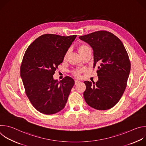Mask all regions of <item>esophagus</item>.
I'll return each instance as SVG.
<instances>
[{
    "label": "esophagus",
    "mask_w": 146,
    "mask_h": 146,
    "mask_svg": "<svg viewBox=\"0 0 146 146\" xmlns=\"http://www.w3.org/2000/svg\"><path fill=\"white\" fill-rule=\"evenodd\" d=\"M80 81H78V80H75V85H77V84H78V83H80Z\"/></svg>",
    "instance_id": "esophagus-1"
}]
</instances>
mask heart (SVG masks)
I'll return each mask as SVG.
<instances>
[{
	"label": "heart",
	"mask_w": 146,
	"mask_h": 146,
	"mask_svg": "<svg viewBox=\"0 0 146 146\" xmlns=\"http://www.w3.org/2000/svg\"><path fill=\"white\" fill-rule=\"evenodd\" d=\"M88 47H88L87 46H86V45H82V46H80V48H79V51H81V50H84V49H86V48H88ZM66 55H67V54H66L65 56H66ZM74 73V74H75L76 76H78L80 75V70H76V71H75Z\"/></svg>",
	"instance_id": "obj_1"
}]
</instances>
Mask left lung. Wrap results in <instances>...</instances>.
Masks as SVG:
<instances>
[{
	"instance_id": "1",
	"label": "left lung",
	"mask_w": 146,
	"mask_h": 146,
	"mask_svg": "<svg viewBox=\"0 0 146 146\" xmlns=\"http://www.w3.org/2000/svg\"><path fill=\"white\" fill-rule=\"evenodd\" d=\"M94 51V68L97 67L98 81L84 82V98L91 108L106 110L118 102L126 88L131 62L122 41L106 31H96L79 37Z\"/></svg>"
}]
</instances>
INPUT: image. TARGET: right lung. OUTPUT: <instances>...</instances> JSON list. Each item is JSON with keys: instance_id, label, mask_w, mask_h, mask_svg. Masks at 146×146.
Here are the masks:
<instances>
[{"instance_id": "right-lung-1", "label": "right lung", "mask_w": 146, "mask_h": 146, "mask_svg": "<svg viewBox=\"0 0 146 146\" xmlns=\"http://www.w3.org/2000/svg\"><path fill=\"white\" fill-rule=\"evenodd\" d=\"M76 36L41 35L24 55L20 74L25 93L33 106L41 113L53 114L66 105L74 81L66 76L58 81L53 75Z\"/></svg>"}]
</instances>
